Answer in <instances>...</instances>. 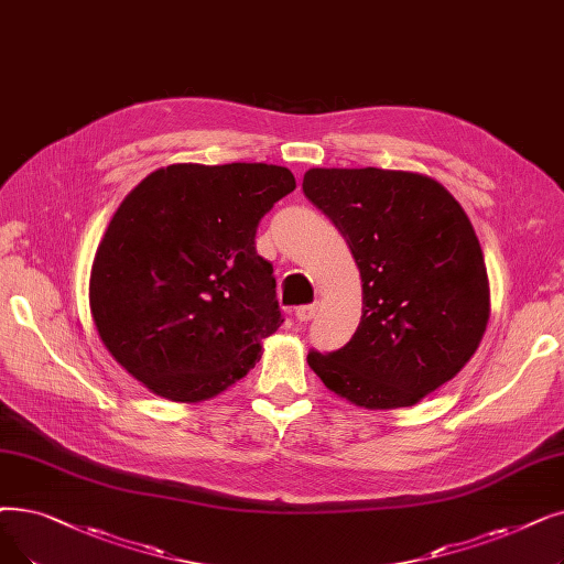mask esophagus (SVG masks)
<instances>
[{
	"label": "esophagus",
	"instance_id": "1",
	"mask_svg": "<svg viewBox=\"0 0 564 564\" xmlns=\"http://www.w3.org/2000/svg\"><path fill=\"white\" fill-rule=\"evenodd\" d=\"M315 313H317V306H315V304H304V306H297V308H295V317H297L300 323H308Z\"/></svg>",
	"mask_w": 564,
	"mask_h": 564
}]
</instances>
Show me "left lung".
<instances>
[{"mask_svg":"<svg viewBox=\"0 0 564 564\" xmlns=\"http://www.w3.org/2000/svg\"><path fill=\"white\" fill-rule=\"evenodd\" d=\"M302 188L361 276L357 332L334 352L311 350L308 366L355 405H414L470 361L491 313L468 214L443 184L403 170L311 167Z\"/></svg>","mask_w":564,"mask_h":564,"instance_id":"1","label":"left lung"}]
</instances>
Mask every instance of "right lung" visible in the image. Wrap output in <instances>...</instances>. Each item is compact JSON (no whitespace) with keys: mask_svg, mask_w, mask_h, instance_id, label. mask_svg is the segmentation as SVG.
I'll use <instances>...</instances> for the list:
<instances>
[{"mask_svg":"<svg viewBox=\"0 0 564 564\" xmlns=\"http://www.w3.org/2000/svg\"><path fill=\"white\" fill-rule=\"evenodd\" d=\"M288 167L175 163L115 212L89 276L108 352L156 397L205 401L247 376L283 317L260 218L295 191Z\"/></svg>","mask_w":564,"mask_h":564,"instance_id":"1","label":"right lung"}]
</instances>
